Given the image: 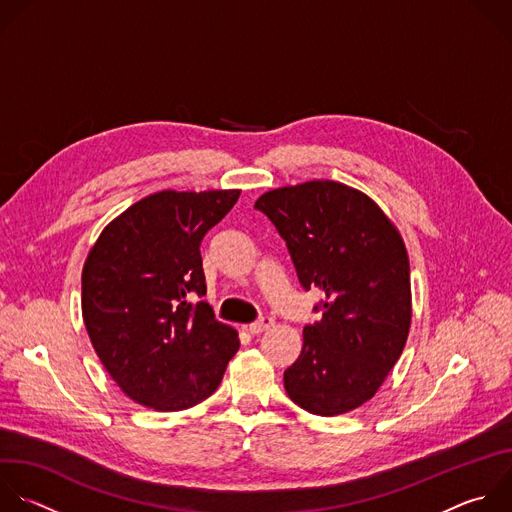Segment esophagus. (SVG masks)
Masks as SVG:
<instances>
[{"mask_svg": "<svg viewBox=\"0 0 512 512\" xmlns=\"http://www.w3.org/2000/svg\"><path fill=\"white\" fill-rule=\"evenodd\" d=\"M271 325H273V317H269V315H263V317H259L257 321L249 323V331H251L253 335H259V333H263L265 329H269Z\"/></svg>", "mask_w": 512, "mask_h": 512, "instance_id": "obj_1", "label": "esophagus"}]
</instances>
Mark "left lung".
I'll return each instance as SVG.
<instances>
[{"label": "left lung", "instance_id": "left-lung-1", "mask_svg": "<svg viewBox=\"0 0 512 512\" xmlns=\"http://www.w3.org/2000/svg\"><path fill=\"white\" fill-rule=\"evenodd\" d=\"M305 291L325 297L303 327V348L283 374L309 414L337 416L368 402L398 362L410 331V263L398 229L364 193L309 181L261 195Z\"/></svg>", "mask_w": 512, "mask_h": 512}]
</instances>
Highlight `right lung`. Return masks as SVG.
<instances>
[{
  "label": "right lung",
  "instance_id": "1",
  "mask_svg": "<svg viewBox=\"0 0 512 512\" xmlns=\"http://www.w3.org/2000/svg\"><path fill=\"white\" fill-rule=\"evenodd\" d=\"M241 191H160L116 217L82 271V315L112 380L158 412L209 398L239 350L207 301L201 241Z\"/></svg>",
  "mask_w": 512,
  "mask_h": 512
}]
</instances>
